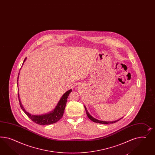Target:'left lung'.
I'll return each mask as SVG.
<instances>
[{
  "mask_svg": "<svg viewBox=\"0 0 155 155\" xmlns=\"http://www.w3.org/2000/svg\"><path fill=\"white\" fill-rule=\"evenodd\" d=\"M84 108H85V110H86V114H87V117L90 118V120H91L92 121L94 122H96V123H99V124H113V123H115V122H116L118 121L119 120H120L121 118H120V119H119V120H118L117 121H112V122H108V121H100V120H96L95 118H94V117H92L89 113H88V112H87V109L86 108V107H84Z\"/></svg>",
  "mask_w": 155,
  "mask_h": 155,
  "instance_id": "obj_1",
  "label": "left lung"
}]
</instances>
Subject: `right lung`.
<instances>
[{
    "label": "right lung",
    "instance_id": "right-lung-1",
    "mask_svg": "<svg viewBox=\"0 0 155 155\" xmlns=\"http://www.w3.org/2000/svg\"><path fill=\"white\" fill-rule=\"evenodd\" d=\"M26 59V58L24 59L23 64L25 62ZM17 78H18V76ZM17 81H18V80H17ZM71 91H72V90L71 89L63 95V96L61 97V98L59 101L57 106L56 107V108H54V110L52 112H51V113L46 114L39 115V116L31 115L30 113L27 112L25 109L23 108V107L21 105L20 100L19 99L18 94V97L20 105L21 107V109H22V110L25 112V114L28 116L30 119H31L33 121L37 124H39V125H50V124H52L57 122L61 118V117H63L64 109H65L66 104H67V99L68 97L70 92H71Z\"/></svg>",
    "mask_w": 155,
    "mask_h": 155
}]
</instances>
